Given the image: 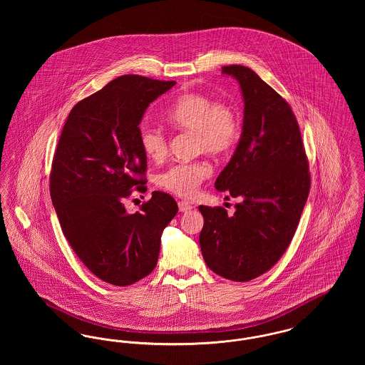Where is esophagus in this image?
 Wrapping results in <instances>:
<instances>
[{
  "label": "esophagus",
  "instance_id": "34e87169",
  "mask_svg": "<svg viewBox=\"0 0 365 365\" xmlns=\"http://www.w3.org/2000/svg\"><path fill=\"white\" fill-rule=\"evenodd\" d=\"M178 205H179V210L180 212H187V210L192 209V205L189 204V202H186V201H179Z\"/></svg>",
  "mask_w": 365,
  "mask_h": 365
}]
</instances>
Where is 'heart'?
<instances>
[{
  "mask_svg": "<svg viewBox=\"0 0 365 365\" xmlns=\"http://www.w3.org/2000/svg\"><path fill=\"white\" fill-rule=\"evenodd\" d=\"M164 118L178 130L194 131L195 146L200 152L225 153L235 145L240 134L238 116L232 106L216 103L202 93L179 96L165 110ZM139 145L152 161H161L168 152L165 135L152 127L142 128ZM209 175L210 167L207 161L178 163L158 175L157 185L179 197H191Z\"/></svg>",
  "mask_w": 365,
  "mask_h": 365,
  "instance_id": "1",
  "label": "heart"
}]
</instances>
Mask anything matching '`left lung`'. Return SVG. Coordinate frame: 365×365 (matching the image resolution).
Returning <instances> with one entry per match:
<instances>
[{"label":"left lung","instance_id":"left-lung-1","mask_svg":"<svg viewBox=\"0 0 365 365\" xmlns=\"http://www.w3.org/2000/svg\"><path fill=\"white\" fill-rule=\"evenodd\" d=\"M222 72L238 81L245 108L241 139L215 187L241 202L232 216L222 207H198L204 216L200 246L215 274L247 282L271 269L289 247L311 175L287 101L247 67L228 66Z\"/></svg>","mask_w":365,"mask_h":365}]
</instances>
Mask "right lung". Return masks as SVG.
Instances as JSON below:
<instances>
[{
  "instance_id": "right-lung-1",
  "label": "right lung",
  "mask_w": 365,
  "mask_h": 365,
  "mask_svg": "<svg viewBox=\"0 0 365 365\" xmlns=\"http://www.w3.org/2000/svg\"><path fill=\"white\" fill-rule=\"evenodd\" d=\"M174 81L123 75L72 108L54 152L51 197L63 234L87 268L128 286L156 267L163 230L178 213L174 198L153 191L127 213L133 189L146 190L139 123Z\"/></svg>"
}]
</instances>
